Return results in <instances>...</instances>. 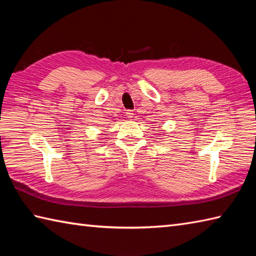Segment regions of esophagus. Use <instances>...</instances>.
Here are the masks:
<instances>
[{
    "instance_id": "esophagus-1",
    "label": "esophagus",
    "mask_w": 256,
    "mask_h": 256,
    "mask_svg": "<svg viewBox=\"0 0 256 256\" xmlns=\"http://www.w3.org/2000/svg\"><path fill=\"white\" fill-rule=\"evenodd\" d=\"M126 116L128 118H134V112L132 111V110H128V111H126Z\"/></svg>"
}]
</instances>
